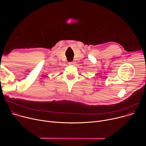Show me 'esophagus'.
Returning a JSON list of instances; mask_svg holds the SVG:
<instances>
[{
  "label": "esophagus",
  "instance_id": "34e87169",
  "mask_svg": "<svg viewBox=\"0 0 146 146\" xmlns=\"http://www.w3.org/2000/svg\"><path fill=\"white\" fill-rule=\"evenodd\" d=\"M75 64V62H69V65H74Z\"/></svg>",
  "mask_w": 146,
  "mask_h": 146
}]
</instances>
